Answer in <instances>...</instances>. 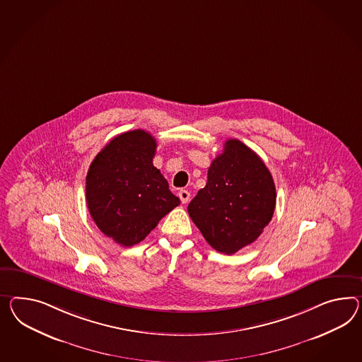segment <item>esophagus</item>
<instances>
[{"label":"esophagus","instance_id":"34e87169","mask_svg":"<svg viewBox=\"0 0 362 362\" xmlns=\"http://www.w3.org/2000/svg\"><path fill=\"white\" fill-rule=\"evenodd\" d=\"M178 197H180L182 204H187L190 201V193L187 190H180L178 192Z\"/></svg>","mask_w":362,"mask_h":362}]
</instances>
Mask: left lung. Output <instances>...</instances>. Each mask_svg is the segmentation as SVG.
I'll return each instance as SVG.
<instances>
[{
    "label": "left lung",
    "mask_w": 362,
    "mask_h": 362,
    "mask_svg": "<svg viewBox=\"0 0 362 362\" xmlns=\"http://www.w3.org/2000/svg\"><path fill=\"white\" fill-rule=\"evenodd\" d=\"M276 198L273 177L259 155L240 140L230 139L214 158L206 186L187 213L214 250L233 255L262 233Z\"/></svg>",
    "instance_id": "obj_1"
}]
</instances>
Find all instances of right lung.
Instances as JSON below:
<instances>
[{
	"label": "right lung",
	"mask_w": 362,
	"mask_h": 362,
	"mask_svg": "<svg viewBox=\"0 0 362 362\" xmlns=\"http://www.w3.org/2000/svg\"><path fill=\"white\" fill-rule=\"evenodd\" d=\"M156 140L143 130L115 136L95 156L86 176V204L101 231L123 247L147 238L180 204L153 167Z\"/></svg>",
	"instance_id": "add662e5"
}]
</instances>
